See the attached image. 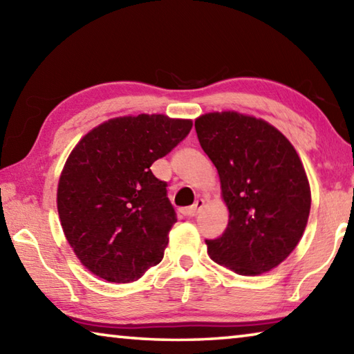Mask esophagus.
Here are the masks:
<instances>
[{"label":"esophagus","instance_id":"esophagus-1","mask_svg":"<svg viewBox=\"0 0 354 354\" xmlns=\"http://www.w3.org/2000/svg\"><path fill=\"white\" fill-rule=\"evenodd\" d=\"M203 206H205V200H196L194 206L185 207V209H183L181 212H183L184 215H187V217H195V215L201 211Z\"/></svg>","mask_w":354,"mask_h":354}]
</instances>
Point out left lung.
<instances>
[{"mask_svg":"<svg viewBox=\"0 0 354 354\" xmlns=\"http://www.w3.org/2000/svg\"><path fill=\"white\" fill-rule=\"evenodd\" d=\"M195 129L230 209L223 234L206 239L209 256L245 277L272 270L298 245L310 211L295 148L272 124L237 112L206 113Z\"/></svg>","mask_w":354,"mask_h":354,"instance_id":"obj_1","label":"left lung"}]
</instances>
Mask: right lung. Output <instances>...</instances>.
<instances>
[{
	"mask_svg": "<svg viewBox=\"0 0 354 354\" xmlns=\"http://www.w3.org/2000/svg\"><path fill=\"white\" fill-rule=\"evenodd\" d=\"M190 120L120 117L84 136L57 187L64 234L82 266L111 283H131L162 261L176 221L167 183L149 167L183 142Z\"/></svg>",
	"mask_w": 354,
	"mask_h": 354,
	"instance_id": "right-lung-1",
	"label": "right lung"
}]
</instances>
